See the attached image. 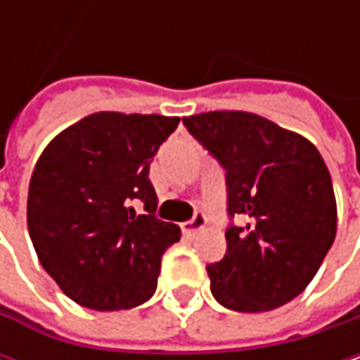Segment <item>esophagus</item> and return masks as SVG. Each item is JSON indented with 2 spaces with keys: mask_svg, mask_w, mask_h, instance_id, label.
<instances>
[{
  "mask_svg": "<svg viewBox=\"0 0 360 360\" xmlns=\"http://www.w3.org/2000/svg\"><path fill=\"white\" fill-rule=\"evenodd\" d=\"M204 225H206V217H204L202 212H198L191 221L183 223V225H181V229H183V233H185V236L193 238L198 231H202V229H204Z\"/></svg>",
  "mask_w": 360,
  "mask_h": 360,
  "instance_id": "obj_1",
  "label": "esophagus"
}]
</instances>
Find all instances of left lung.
<instances>
[{
  "instance_id": "1",
  "label": "left lung",
  "mask_w": 360,
  "mask_h": 360,
  "mask_svg": "<svg viewBox=\"0 0 360 360\" xmlns=\"http://www.w3.org/2000/svg\"><path fill=\"white\" fill-rule=\"evenodd\" d=\"M183 122L227 171V210L246 221L225 231L223 260L206 266L212 296L238 313L283 307L313 281L338 231L319 150L242 110L202 112Z\"/></svg>"
}]
</instances>
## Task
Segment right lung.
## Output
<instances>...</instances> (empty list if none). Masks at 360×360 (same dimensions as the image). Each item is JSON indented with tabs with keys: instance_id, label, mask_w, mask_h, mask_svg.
Wrapping results in <instances>:
<instances>
[{
	"instance_id": "1",
	"label": "right lung",
	"mask_w": 360,
	"mask_h": 360,
	"mask_svg": "<svg viewBox=\"0 0 360 360\" xmlns=\"http://www.w3.org/2000/svg\"><path fill=\"white\" fill-rule=\"evenodd\" d=\"M179 116L94 112L58 133L37 160L27 225L39 262L77 304L124 311L158 285L160 260L179 242L156 219L150 162Z\"/></svg>"
}]
</instances>
